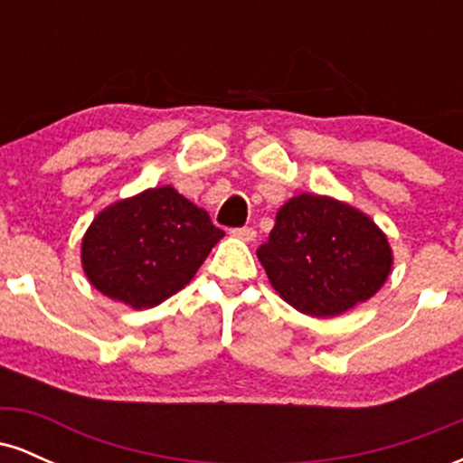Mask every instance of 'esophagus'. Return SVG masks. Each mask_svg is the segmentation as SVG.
I'll list each match as a JSON object with an SVG mask.
<instances>
[{
  "mask_svg": "<svg viewBox=\"0 0 463 463\" xmlns=\"http://www.w3.org/2000/svg\"><path fill=\"white\" fill-rule=\"evenodd\" d=\"M231 235L237 237V239H241V241L252 243L254 239H257V231H254V228L243 226V228H235V231H231Z\"/></svg>",
  "mask_w": 463,
  "mask_h": 463,
  "instance_id": "obj_1",
  "label": "esophagus"
}]
</instances>
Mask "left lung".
Masks as SVG:
<instances>
[{"instance_id": "left-lung-1", "label": "left lung", "mask_w": 463, "mask_h": 463, "mask_svg": "<svg viewBox=\"0 0 463 463\" xmlns=\"http://www.w3.org/2000/svg\"><path fill=\"white\" fill-rule=\"evenodd\" d=\"M257 257L276 294L311 317L342 316L370 300L394 265L387 235L368 213L317 194L280 206Z\"/></svg>"}]
</instances>
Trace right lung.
I'll list each match as a JSON object with an SVG mask.
<instances>
[{
  "mask_svg": "<svg viewBox=\"0 0 463 463\" xmlns=\"http://www.w3.org/2000/svg\"><path fill=\"white\" fill-rule=\"evenodd\" d=\"M224 231L172 184L117 200L87 228L80 261L99 294L152 309L191 283Z\"/></svg>",
  "mask_w": 463,
  "mask_h": 463,
  "instance_id": "1",
  "label": "right lung"
}]
</instances>
